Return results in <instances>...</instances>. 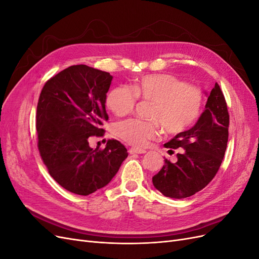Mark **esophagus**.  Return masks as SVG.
Listing matches in <instances>:
<instances>
[{"instance_id": "obj_1", "label": "esophagus", "mask_w": 259, "mask_h": 259, "mask_svg": "<svg viewBox=\"0 0 259 259\" xmlns=\"http://www.w3.org/2000/svg\"><path fill=\"white\" fill-rule=\"evenodd\" d=\"M128 152H130L131 154H133V153L142 154V153H145L146 150H144V149H138V148H130V149H128Z\"/></svg>"}]
</instances>
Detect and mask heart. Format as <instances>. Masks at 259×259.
Wrapping results in <instances>:
<instances>
[{
  "instance_id": "1",
  "label": "heart",
  "mask_w": 259,
  "mask_h": 259,
  "mask_svg": "<svg viewBox=\"0 0 259 259\" xmlns=\"http://www.w3.org/2000/svg\"><path fill=\"white\" fill-rule=\"evenodd\" d=\"M136 96L153 101L150 116L154 121L128 119L114 126L117 137L135 147H144L158 136L160 124L167 134L184 133L197 122L202 111L201 90L168 73L144 75L134 83L133 90L126 85L116 86L108 94L106 104L115 115L121 116L133 110Z\"/></svg>"
}]
</instances>
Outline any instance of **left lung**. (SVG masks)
I'll list each match as a JSON object with an SVG mask.
<instances>
[{"mask_svg": "<svg viewBox=\"0 0 259 259\" xmlns=\"http://www.w3.org/2000/svg\"><path fill=\"white\" fill-rule=\"evenodd\" d=\"M205 94L207 103L197 123L164 144L169 154L178 149L177 162L165 159L152 177L154 188L165 197L179 200L199 192L215 177L223 162L228 143V109L217 83Z\"/></svg>", "mask_w": 259, "mask_h": 259, "instance_id": "1", "label": "left lung"}]
</instances>
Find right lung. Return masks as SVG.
Returning <instances> with one entry per match:
<instances>
[{"instance_id":"add662e5","label":"right lung","mask_w":259,"mask_h":259,"mask_svg":"<svg viewBox=\"0 0 259 259\" xmlns=\"http://www.w3.org/2000/svg\"><path fill=\"white\" fill-rule=\"evenodd\" d=\"M113 76L85 65L71 66L45 83L36 108L37 147L50 175L66 190L89 195L115 176L127 150L115 139L103 150L90 147L103 136L107 93Z\"/></svg>"}]
</instances>
